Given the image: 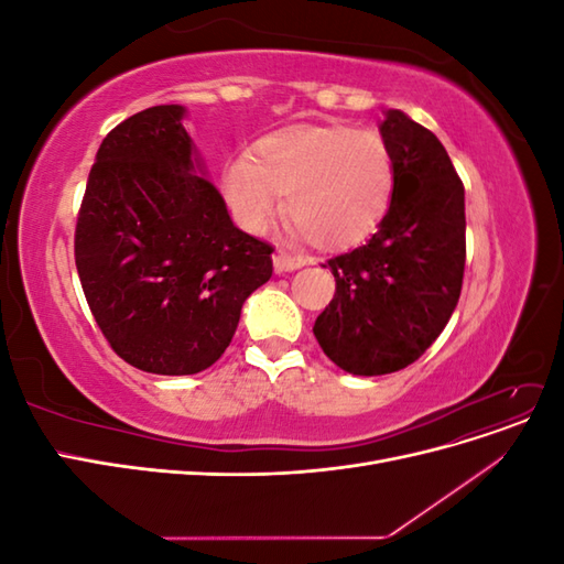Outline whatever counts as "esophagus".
<instances>
[{
	"label": "esophagus",
	"mask_w": 564,
	"mask_h": 564,
	"mask_svg": "<svg viewBox=\"0 0 564 564\" xmlns=\"http://www.w3.org/2000/svg\"><path fill=\"white\" fill-rule=\"evenodd\" d=\"M272 265H275L278 275H282V272H294V270L303 268V265H305V259H303V256L278 251L275 256H272Z\"/></svg>",
	"instance_id": "34e87169"
}]
</instances>
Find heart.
<instances>
[{
  "instance_id": "b5f03b06",
  "label": "heart",
  "mask_w": 564,
  "mask_h": 564,
  "mask_svg": "<svg viewBox=\"0 0 564 564\" xmlns=\"http://www.w3.org/2000/svg\"><path fill=\"white\" fill-rule=\"evenodd\" d=\"M395 164L379 133L346 124H301L265 135L256 158L226 164L224 193L245 230L263 232L282 209L319 249H346L379 228Z\"/></svg>"
}]
</instances>
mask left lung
Instances as JSON below:
<instances>
[{"mask_svg": "<svg viewBox=\"0 0 564 564\" xmlns=\"http://www.w3.org/2000/svg\"><path fill=\"white\" fill-rule=\"evenodd\" d=\"M395 187L369 240L327 265L336 294L313 334L355 377L400 371L447 327L464 284L466 193L437 135L402 110L379 124Z\"/></svg>", "mask_w": 564, "mask_h": 564, "instance_id": "obj_1", "label": "left lung"}]
</instances>
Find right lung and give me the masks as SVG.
<instances>
[{
  "label": "right lung",
  "instance_id": "right-lung-1",
  "mask_svg": "<svg viewBox=\"0 0 564 564\" xmlns=\"http://www.w3.org/2000/svg\"><path fill=\"white\" fill-rule=\"evenodd\" d=\"M183 106L117 124L96 152L75 263L100 332L131 367L185 377L230 346L272 247L232 224Z\"/></svg>",
  "mask_w": 564,
  "mask_h": 564
}]
</instances>
